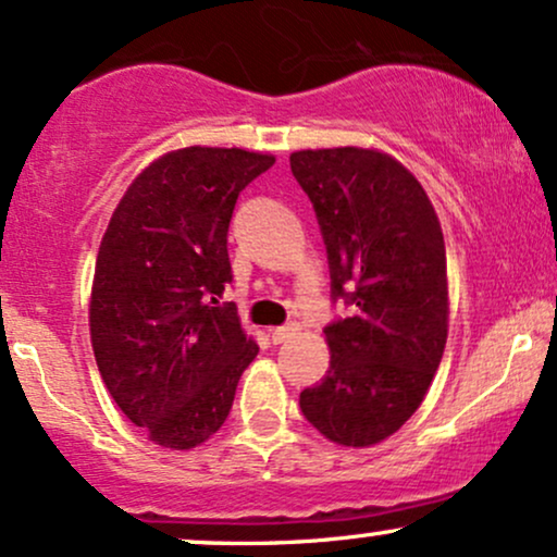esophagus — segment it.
<instances>
[{
  "mask_svg": "<svg viewBox=\"0 0 557 557\" xmlns=\"http://www.w3.org/2000/svg\"><path fill=\"white\" fill-rule=\"evenodd\" d=\"M293 334H298V324H285V326H274V330H270V337H272L274 345L287 343Z\"/></svg>",
  "mask_w": 557,
  "mask_h": 557,
  "instance_id": "esophagus-1",
  "label": "esophagus"
}]
</instances>
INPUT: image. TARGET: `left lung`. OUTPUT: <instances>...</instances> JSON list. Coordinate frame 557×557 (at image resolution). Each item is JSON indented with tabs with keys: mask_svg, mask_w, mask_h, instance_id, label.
Returning a JSON list of instances; mask_svg holds the SVG:
<instances>
[{
	"mask_svg": "<svg viewBox=\"0 0 557 557\" xmlns=\"http://www.w3.org/2000/svg\"><path fill=\"white\" fill-rule=\"evenodd\" d=\"M290 171L326 246L330 371L300 392V412L334 444L373 446L423 401L448 332L446 246L435 210L405 165L363 147L300 150Z\"/></svg>",
	"mask_w": 557,
	"mask_h": 557,
	"instance_id": "8db88e82",
	"label": "left lung"
}]
</instances>
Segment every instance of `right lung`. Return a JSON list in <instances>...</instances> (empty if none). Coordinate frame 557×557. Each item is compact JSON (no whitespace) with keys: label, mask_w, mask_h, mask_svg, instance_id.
Segmentation results:
<instances>
[{"label":"right lung","mask_w":557,"mask_h":557,"mask_svg":"<svg viewBox=\"0 0 557 557\" xmlns=\"http://www.w3.org/2000/svg\"><path fill=\"white\" fill-rule=\"evenodd\" d=\"M272 156L184 147L132 181L100 240L90 339L113 401L165 448H194L225 423L259 347L236 304L227 227L238 194Z\"/></svg>","instance_id":"1"}]
</instances>
